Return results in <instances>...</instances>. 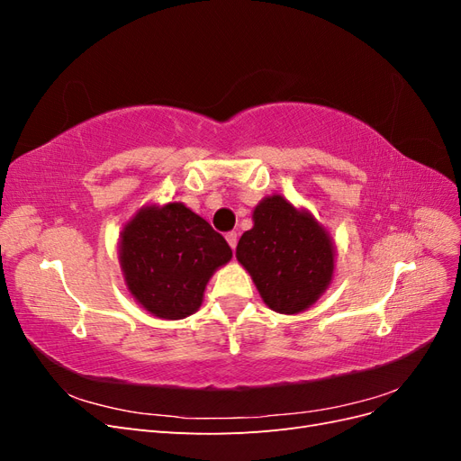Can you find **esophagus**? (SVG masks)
I'll return each instance as SVG.
<instances>
[{
	"mask_svg": "<svg viewBox=\"0 0 461 461\" xmlns=\"http://www.w3.org/2000/svg\"><path fill=\"white\" fill-rule=\"evenodd\" d=\"M227 242H229V246L234 249V248H236V244H239V234H236L234 230L227 232Z\"/></svg>",
	"mask_w": 461,
	"mask_h": 461,
	"instance_id": "obj_1",
	"label": "esophagus"
}]
</instances>
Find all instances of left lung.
Listing matches in <instances>:
<instances>
[{"label": "left lung", "instance_id": "1", "mask_svg": "<svg viewBox=\"0 0 461 461\" xmlns=\"http://www.w3.org/2000/svg\"><path fill=\"white\" fill-rule=\"evenodd\" d=\"M236 258L252 275L263 302L288 315L315 303L334 271V248L323 227L283 196L259 202Z\"/></svg>", "mask_w": 461, "mask_h": 461}]
</instances>
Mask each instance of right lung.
<instances>
[{
  "label": "right lung",
  "instance_id": "right-lung-1",
  "mask_svg": "<svg viewBox=\"0 0 461 461\" xmlns=\"http://www.w3.org/2000/svg\"><path fill=\"white\" fill-rule=\"evenodd\" d=\"M124 281L134 300L161 319L196 312L209 276L232 258L219 232L183 203L144 207L121 234Z\"/></svg>",
  "mask_w": 461,
  "mask_h": 461
}]
</instances>
